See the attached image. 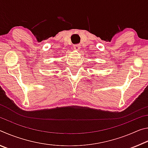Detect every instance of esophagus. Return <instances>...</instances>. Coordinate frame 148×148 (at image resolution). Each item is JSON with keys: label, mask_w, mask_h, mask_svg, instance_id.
<instances>
[{"label": "esophagus", "mask_w": 148, "mask_h": 148, "mask_svg": "<svg viewBox=\"0 0 148 148\" xmlns=\"http://www.w3.org/2000/svg\"><path fill=\"white\" fill-rule=\"evenodd\" d=\"M80 45L79 44H76V45H74V49H76V50H79L80 49Z\"/></svg>", "instance_id": "34e87169"}]
</instances>
